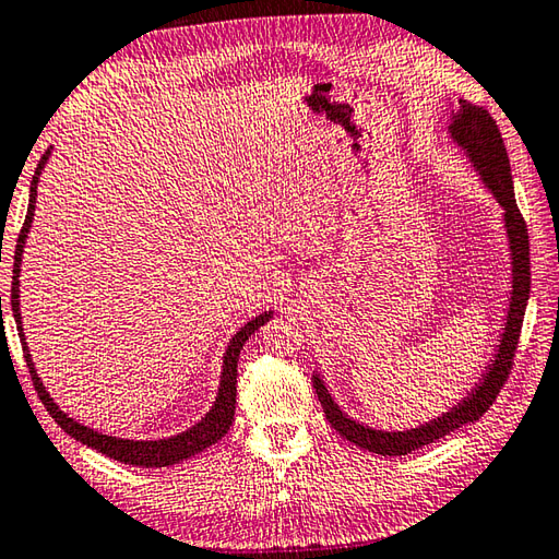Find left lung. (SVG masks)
I'll list each match as a JSON object with an SVG mask.
<instances>
[{
    "label": "left lung",
    "instance_id": "left-lung-1",
    "mask_svg": "<svg viewBox=\"0 0 559 559\" xmlns=\"http://www.w3.org/2000/svg\"><path fill=\"white\" fill-rule=\"evenodd\" d=\"M450 133L462 148L469 153L472 160H475L481 180L499 199L503 206V221H507L509 230V246H511V260H513V289H511V309L507 319V329H503V338L499 345L497 360L489 365V372L484 377V382L472 392L465 402L457 404L450 414H443L430 424L404 430V433H382V430L365 428L355 424L347 416L338 404L333 402L329 389L323 386L319 377H313V389L319 394V402L323 406V414L329 418V424L338 430V433L355 443L357 448L377 452V455H406L411 450H418L428 443H433L438 438H445L452 430L462 428L472 420H479L484 416L497 396L501 386L507 384L511 374L515 347H519L521 338V325L525 307H528V294H531V250H528V226H525L523 214L519 204H515L513 194V180H511V165H509V153L503 139L499 133L497 121L491 119V114L477 107L467 99H460V109L452 116Z\"/></svg>",
    "mask_w": 559,
    "mask_h": 559
}]
</instances>
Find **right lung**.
Wrapping results in <instances>:
<instances>
[{
    "label": "right lung",
    "mask_w": 559,
    "mask_h": 559,
    "mask_svg": "<svg viewBox=\"0 0 559 559\" xmlns=\"http://www.w3.org/2000/svg\"><path fill=\"white\" fill-rule=\"evenodd\" d=\"M50 151H46V155L40 157L38 165H36V175L34 180H31V197H28V212H26V221L24 226L19 230V238H16V250H14V280H12V311H14V319H16V329H19V338H21V347H24V357H26V365H28V372H31V382H34L38 399L44 402V406L48 408V414L56 418V424L70 433L80 443H84L87 448H94L102 455L114 457L123 462V465H133V467H167V465H175V462H182L187 457L197 455V452L206 450L209 445H214L216 440L224 438L228 433L230 424H234V416H236V374H238V355H240V347L246 345L248 335L255 333L262 323L270 321V311L260 313L252 319L250 323H246L243 329L236 333V338L230 341L226 357H224V372H221V389H218V396H216V404L212 406V411L199 420L194 428L185 430V433L175 436V438H167V440H121V438H111V436H102L97 430H92L87 426H80L78 420L68 418L62 411L56 406V402L48 396L46 386L40 384V379L34 370V362H31V355H28V347H26V338L24 333H21V313H19V267H21V252H24V240L28 234V226L31 221H34V209H36V187H38V177L40 170H44V165L48 160Z\"/></svg>",
    "instance_id": "1"
}]
</instances>
